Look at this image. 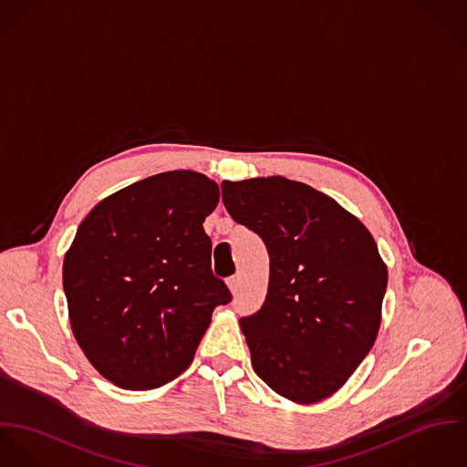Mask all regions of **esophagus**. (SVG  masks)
Wrapping results in <instances>:
<instances>
[{
  "label": "esophagus",
  "instance_id": "esophagus-1",
  "mask_svg": "<svg viewBox=\"0 0 467 467\" xmlns=\"http://www.w3.org/2000/svg\"><path fill=\"white\" fill-rule=\"evenodd\" d=\"M227 285H229V288H231V292L233 294H236L238 290H240V275L238 274H234V275H231L229 279H227Z\"/></svg>",
  "mask_w": 467,
  "mask_h": 467
}]
</instances>
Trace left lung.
Here are the masks:
<instances>
[{
	"instance_id": "1",
	"label": "left lung",
	"mask_w": 467,
	"mask_h": 467,
	"mask_svg": "<svg viewBox=\"0 0 467 467\" xmlns=\"http://www.w3.org/2000/svg\"><path fill=\"white\" fill-rule=\"evenodd\" d=\"M222 201L270 256L266 299L240 318L256 374L297 403L329 398L379 329L387 266L374 238L333 199L285 177L223 181Z\"/></svg>"
}]
</instances>
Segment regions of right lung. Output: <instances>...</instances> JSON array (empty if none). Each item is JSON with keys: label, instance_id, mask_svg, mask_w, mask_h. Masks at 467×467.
<instances>
[{"label": "right lung", "instance_id": "obj_1", "mask_svg": "<svg viewBox=\"0 0 467 467\" xmlns=\"http://www.w3.org/2000/svg\"><path fill=\"white\" fill-rule=\"evenodd\" d=\"M220 199L206 175L166 171L107 197L64 258L73 335L109 381L150 390L193 360L211 313L231 303L202 223Z\"/></svg>", "mask_w": 467, "mask_h": 467}]
</instances>
